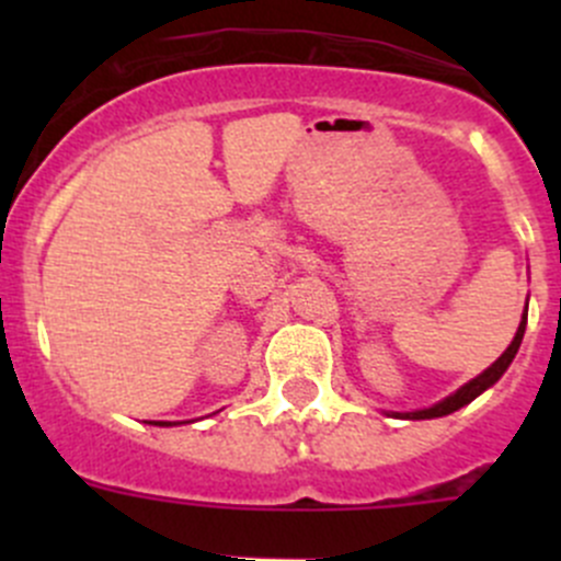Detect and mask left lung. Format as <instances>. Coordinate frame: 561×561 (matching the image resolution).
<instances>
[{"label":"left lung","instance_id":"8db88e82","mask_svg":"<svg viewBox=\"0 0 561 561\" xmlns=\"http://www.w3.org/2000/svg\"><path fill=\"white\" fill-rule=\"evenodd\" d=\"M524 331H526V309H524V317H522V322H518V331H516V336H513L511 347H507L505 353H502L500 358H496L494 364H491L489 369L483 371V375H478V377H474V380H469L467 386H461V388L456 390V393H450L448 399L437 401V404H434V407H428V410H415V412H396V415H399V417H410V421H426V417H443V415H450V412L461 410L463 404H469V401H472V399H478V396L483 393L485 388H491V386H494L496 380H500L502 375H505V371H507V366H511V364H513V358H516L518 347H522Z\"/></svg>","mask_w":561,"mask_h":561}]
</instances>
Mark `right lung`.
Listing matches in <instances>:
<instances>
[{"label":"right lung","mask_w":561,"mask_h":561,"mask_svg":"<svg viewBox=\"0 0 561 561\" xmlns=\"http://www.w3.org/2000/svg\"><path fill=\"white\" fill-rule=\"evenodd\" d=\"M160 426H173V423L171 421H160Z\"/></svg>","instance_id":"add662e5"}]
</instances>
